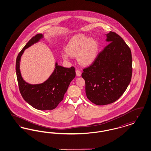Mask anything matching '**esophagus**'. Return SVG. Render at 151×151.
Masks as SVG:
<instances>
[{
	"label": "esophagus",
	"mask_w": 151,
	"mask_h": 151,
	"mask_svg": "<svg viewBox=\"0 0 151 151\" xmlns=\"http://www.w3.org/2000/svg\"><path fill=\"white\" fill-rule=\"evenodd\" d=\"M76 75L77 76H80L81 75V73L78 70H77L76 71Z\"/></svg>",
	"instance_id": "esophagus-1"
}]
</instances>
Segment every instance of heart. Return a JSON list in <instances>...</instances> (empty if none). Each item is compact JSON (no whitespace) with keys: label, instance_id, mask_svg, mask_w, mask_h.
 <instances>
[{"label":"heart","instance_id":"heart-1","mask_svg":"<svg viewBox=\"0 0 151 151\" xmlns=\"http://www.w3.org/2000/svg\"><path fill=\"white\" fill-rule=\"evenodd\" d=\"M65 51L71 56H76L78 63L88 65L94 61L98 51V42L94 38L85 35H78L73 37L68 43ZM65 60H68V55H62Z\"/></svg>","mask_w":151,"mask_h":151}]
</instances>
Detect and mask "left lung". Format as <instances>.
Wrapping results in <instances>:
<instances>
[{
    "mask_svg": "<svg viewBox=\"0 0 151 151\" xmlns=\"http://www.w3.org/2000/svg\"><path fill=\"white\" fill-rule=\"evenodd\" d=\"M105 35L109 44L81 74L86 96L97 105L111 104L119 99L130 83L132 75L130 48L116 33L110 31Z\"/></svg>",
    "mask_w": 151,
    "mask_h": 151,
    "instance_id": "8db88e82",
    "label": "left lung"
}]
</instances>
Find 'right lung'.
I'll use <instances>...</instances> for the list:
<instances>
[{"instance_id": "obj_1", "label": "right lung", "mask_w": 151, "mask_h": 151, "mask_svg": "<svg viewBox=\"0 0 151 151\" xmlns=\"http://www.w3.org/2000/svg\"><path fill=\"white\" fill-rule=\"evenodd\" d=\"M44 37L37 34L27 43L16 60V70L19 91L23 98L32 107L40 110H53L63 100L71 81L76 76L74 67L66 68L55 63V68L48 78L43 83L30 84L21 75L20 61L24 50L40 41Z\"/></svg>"}]
</instances>
